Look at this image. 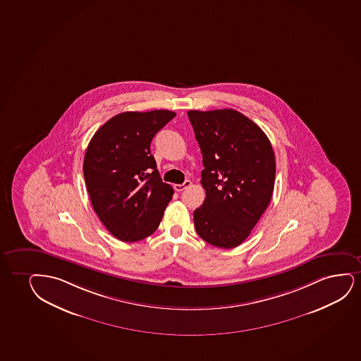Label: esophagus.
Returning <instances> with one entry per match:
<instances>
[{
  "label": "esophagus",
  "mask_w": 361,
  "mask_h": 361,
  "mask_svg": "<svg viewBox=\"0 0 361 361\" xmlns=\"http://www.w3.org/2000/svg\"><path fill=\"white\" fill-rule=\"evenodd\" d=\"M190 185H192V182H190V180H185L183 184H174L173 188L176 192H183L184 189H187V188L190 187Z\"/></svg>",
  "instance_id": "esophagus-1"
}]
</instances>
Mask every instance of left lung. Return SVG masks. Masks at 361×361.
I'll list each match as a JSON object with an SVG mask.
<instances>
[{
  "label": "left lung",
  "instance_id": "8db88e82",
  "mask_svg": "<svg viewBox=\"0 0 361 361\" xmlns=\"http://www.w3.org/2000/svg\"><path fill=\"white\" fill-rule=\"evenodd\" d=\"M202 164L204 204L194 211L197 233L211 245H240L269 206L276 161L262 129L232 110L189 111Z\"/></svg>",
  "mask_w": 361,
  "mask_h": 361
}]
</instances>
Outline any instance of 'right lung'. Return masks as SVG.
Instances as JSON below:
<instances>
[{"instance_id": "obj_1", "label": "right lung", "mask_w": 361, "mask_h": 361, "mask_svg": "<svg viewBox=\"0 0 361 361\" xmlns=\"http://www.w3.org/2000/svg\"><path fill=\"white\" fill-rule=\"evenodd\" d=\"M174 116L169 110L117 114L87 145L82 172L92 209L122 242H137L155 232L173 197V188L156 169L150 144Z\"/></svg>"}]
</instances>
